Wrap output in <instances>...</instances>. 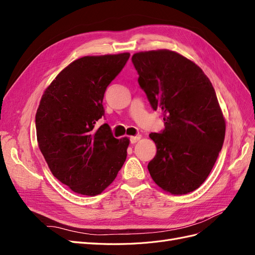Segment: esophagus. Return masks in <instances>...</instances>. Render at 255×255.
<instances>
[{
  "instance_id": "esophagus-1",
  "label": "esophagus",
  "mask_w": 255,
  "mask_h": 255,
  "mask_svg": "<svg viewBox=\"0 0 255 255\" xmlns=\"http://www.w3.org/2000/svg\"><path fill=\"white\" fill-rule=\"evenodd\" d=\"M140 138H141V136L140 135H137V136H132V137H130L129 138V142L130 143H136L138 140H139L140 139Z\"/></svg>"
}]
</instances>
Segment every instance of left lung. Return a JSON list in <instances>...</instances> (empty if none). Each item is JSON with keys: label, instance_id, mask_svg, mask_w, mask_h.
<instances>
[{"label": "left lung", "instance_id": "obj_1", "mask_svg": "<svg viewBox=\"0 0 255 255\" xmlns=\"http://www.w3.org/2000/svg\"><path fill=\"white\" fill-rule=\"evenodd\" d=\"M138 84L165 128L151 133L156 155L148 164L153 181L173 195L201 186L218 158L226 135L217 96L201 68L169 50L136 53Z\"/></svg>", "mask_w": 255, "mask_h": 255}]
</instances>
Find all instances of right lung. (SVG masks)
<instances>
[{
  "instance_id": "1",
  "label": "right lung",
  "mask_w": 255,
  "mask_h": 255,
  "mask_svg": "<svg viewBox=\"0 0 255 255\" xmlns=\"http://www.w3.org/2000/svg\"><path fill=\"white\" fill-rule=\"evenodd\" d=\"M128 53L85 56L66 67L44 91L36 114L39 149L53 175L76 194L96 196L113 183L127 158L128 139H117L103 98Z\"/></svg>"
}]
</instances>
